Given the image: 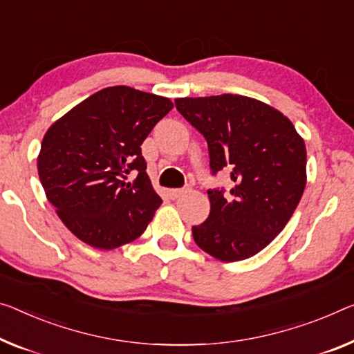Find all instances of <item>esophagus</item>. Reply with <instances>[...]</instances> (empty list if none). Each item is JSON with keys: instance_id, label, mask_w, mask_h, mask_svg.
Masks as SVG:
<instances>
[{"instance_id": "esophagus-1", "label": "esophagus", "mask_w": 354, "mask_h": 354, "mask_svg": "<svg viewBox=\"0 0 354 354\" xmlns=\"http://www.w3.org/2000/svg\"><path fill=\"white\" fill-rule=\"evenodd\" d=\"M185 193H187V189H171V192H169V194H171V198H172V199L180 198V196H183Z\"/></svg>"}]
</instances>
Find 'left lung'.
Listing matches in <instances>:
<instances>
[{"label":"left lung","mask_w":354,"mask_h":354,"mask_svg":"<svg viewBox=\"0 0 354 354\" xmlns=\"http://www.w3.org/2000/svg\"><path fill=\"white\" fill-rule=\"evenodd\" d=\"M204 136L210 169H231V196L209 189L210 214L193 226L199 248L225 263L252 258L290 221L307 183V150L280 111L242 95L177 97Z\"/></svg>","instance_id":"obj_1"}]
</instances>
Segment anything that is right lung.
Instances as JSON below:
<instances>
[{
	"mask_svg": "<svg viewBox=\"0 0 354 354\" xmlns=\"http://www.w3.org/2000/svg\"><path fill=\"white\" fill-rule=\"evenodd\" d=\"M172 107L169 97L107 86L47 129L37 156L39 180L59 220L86 245L122 247L153 218L162 201L140 145ZM133 170L138 176L127 183Z\"/></svg>",
	"mask_w": 354,
	"mask_h": 354,
	"instance_id": "1",
	"label": "right lung"
}]
</instances>
